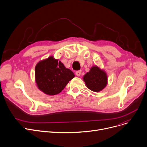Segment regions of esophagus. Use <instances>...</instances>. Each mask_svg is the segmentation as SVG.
I'll list each match as a JSON object with an SVG mask.
<instances>
[{"label":"esophagus","instance_id":"34e87169","mask_svg":"<svg viewBox=\"0 0 147 147\" xmlns=\"http://www.w3.org/2000/svg\"><path fill=\"white\" fill-rule=\"evenodd\" d=\"M81 71H76V75L78 76H80V75H81Z\"/></svg>","mask_w":147,"mask_h":147}]
</instances>
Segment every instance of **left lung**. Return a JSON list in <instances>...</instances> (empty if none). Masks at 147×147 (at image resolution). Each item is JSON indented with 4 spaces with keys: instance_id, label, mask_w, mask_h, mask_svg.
I'll return each instance as SVG.
<instances>
[{
    "instance_id": "left-lung-1",
    "label": "left lung",
    "mask_w": 147,
    "mask_h": 147,
    "mask_svg": "<svg viewBox=\"0 0 147 147\" xmlns=\"http://www.w3.org/2000/svg\"><path fill=\"white\" fill-rule=\"evenodd\" d=\"M84 81L90 90L98 92L105 88L107 77L105 71L101 70L97 66H93L90 72L84 76Z\"/></svg>"
}]
</instances>
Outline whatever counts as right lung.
Listing matches in <instances>:
<instances>
[{"label": "right lung", "instance_id": "1", "mask_svg": "<svg viewBox=\"0 0 147 147\" xmlns=\"http://www.w3.org/2000/svg\"><path fill=\"white\" fill-rule=\"evenodd\" d=\"M35 76L38 88L51 96L61 92L75 75L61 62L50 56L37 63Z\"/></svg>", "mask_w": 147, "mask_h": 147}]
</instances>
